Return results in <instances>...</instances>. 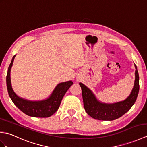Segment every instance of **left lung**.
I'll return each instance as SVG.
<instances>
[{
  "instance_id": "8db88e82",
  "label": "left lung",
  "mask_w": 147,
  "mask_h": 147,
  "mask_svg": "<svg viewBox=\"0 0 147 147\" xmlns=\"http://www.w3.org/2000/svg\"><path fill=\"white\" fill-rule=\"evenodd\" d=\"M135 65V85L130 95L123 102L113 104H105L99 102L89 88L80 83L82 88L83 105L86 113L98 120L112 121L119 118L128 111L136 102L139 92V75Z\"/></svg>"
}]
</instances>
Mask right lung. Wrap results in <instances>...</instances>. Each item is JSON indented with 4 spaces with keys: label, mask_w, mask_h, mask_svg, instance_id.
Here are the masks:
<instances>
[{
    "label": "right lung",
    "mask_w": 147,
    "mask_h": 147,
    "mask_svg": "<svg viewBox=\"0 0 147 147\" xmlns=\"http://www.w3.org/2000/svg\"><path fill=\"white\" fill-rule=\"evenodd\" d=\"M15 55L13 56L9 65L6 83L9 95L16 107L29 116L36 117H49L58 110L62 99L69 87L73 85L72 81L61 83L56 86L51 96L45 100L40 102H32L21 98L16 94L11 86L10 73Z\"/></svg>",
    "instance_id": "1"
}]
</instances>
